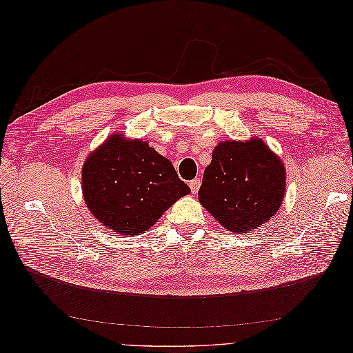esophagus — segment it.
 Wrapping results in <instances>:
<instances>
[{"instance_id":"obj_1","label":"esophagus","mask_w":353,"mask_h":353,"mask_svg":"<svg viewBox=\"0 0 353 353\" xmlns=\"http://www.w3.org/2000/svg\"><path fill=\"white\" fill-rule=\"evenodd\" d=\"M188 184H190V188H191V193L196 194L199 188H200V185H201V181H200V178H194V179H191Z\"/></svg>"}]
</instances>
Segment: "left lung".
Returning a JSON list of instances; mask_svg holds the SVG:
<instances>
[{
	"label": "left lung",
	"instance_id": "left-lung-1",
	"mask_svg": "<svg viewBox=\"0 0 353 353\" xmlns=\"http://www.w3.org/2000/svg\"><path fill=\"white\" fill-rule=\"evenodd\" d=\"M284 190V165L262 140L222 141L203 175L199 200L227 231L243 234L279 212Z\"/></svg>",
	"mask_w": 353,
	"mask_h": 353
}]
</instances>
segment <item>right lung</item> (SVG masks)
<instances>
[{
	"mask_svg": "<svg viewBox=\"0 0 353 353\" xmlns=\"http://www.w3.org/2000/svg\"><path fill=\"white\" fill-rule=\"evenodd\" d=\"M83 200L104 227L138 236L190 193L172 163L148 143L113 134L82 168Z\"/></svg>",
	"mask_w": 353,
	"mask_h": 353,
	"instance_id": "obj_1",
	"label": "right lung"
}]
</instances>
